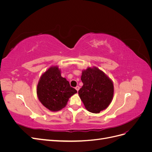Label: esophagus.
I'll return each mask as SVG.
<instances>
[{"mask_svg":"<svg viewBox=\"0 0 152 152\" xmlns=\"http://www.w3.org/2000/svg\"><path fill=\"white\" fill-rule=\"evenodd\" d=\"M79 89H80V87H79V86H77V87H75V89H76L77 91V92H78V91H79Z\"/></svg>","mask_w":152,"mask_h":152,"instance_id":"1","label":"esophagus"}]
</instances>
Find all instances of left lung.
Masks as SVG:
<instances>
[{"instance_id":"obj_1","label":"left lung","mask_w":152,"mask_h":152,"mask_svg":"<svg viewBox=\"0 0 152 152\" xmlns=\"http://www.w3.org/2000/svg\"><path fill=\"white\" fill-rule=\"evenodd\" d=\"M81 80L83 86L79 95L86 108L94 113L107 108L113 96L112 80L98 68L89 67L82 71Z\"/></svg>"}]
</instances>
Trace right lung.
I'll return each instance as SVG.
<instances>
[{
  "instance_id": "right-lung-1",
  "label": "right lung",
  "mask_w": 152,
  "mask_h": 152,
  "mask_svg": "<svg viewBox=\"0 0 152 152\" xmlns=\"http://www.w3.org/2000/svg\"><path fill=\"white\" fill-rule=\"evenodd\" d=\"M77 91L61 75L58 66H51L40 77L37 87L38 98L45 108L57 112L65 108L68 101Z\"/></svg>"
}]
</instances>
